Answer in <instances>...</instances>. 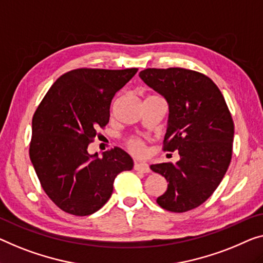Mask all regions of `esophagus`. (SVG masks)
Segmentation results:
<instances>
[{
	"label": "esophagus",
	"instance_id": "1",
	"mask_svg": "<svg viewBox=\"0 0 263 263\" xmlns=\"http://www.w3.org/2000/svg\"><path fill=\"white\" fill-rule=\"evenodd\" d=\"M133 169H135L136 171L144 172V174H150V172H151L150 166H148L146 163H135V166H133Z\"/></svg>",
	"mask_w": 263,
	"mask_h": 263
}]
</instances>
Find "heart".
<instances>
[{
	"instance_id": "b5f03b06",
	"label": "heart",
	"mask_w": 263,
	"mask_h": 263,
	"mask_svg": "<svg viewBox=\"0 0 263 263\" xmlns=\"http://www.w3.org/2000/svg\"><path fill=\"white\" fill-rule=\"evenodd\" d=\"M126 146L132 154L137 156H142L145 151V144L142 139L139 138H130L126 142Z\"/></svg>"
}]
</instances>
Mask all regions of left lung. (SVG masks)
<instances>
[{"mask_svg":"<svg viewBox=\"0 0 263 263\" xmlns=\"http://www.w3.org/2000/svg\"><path fill=\"white\" fill-rule=\"evenodd\" d=\"M145 84L165 98L169 121L164 151H178L176 164L151 165L165 177L159 206L185 213L204 203L224 177L233 155L234 121L216 84L204 74L181 67L146 68Z\"/></svg>","mask_w":263,"mask_h":263,"instance_id":"left-lung-1","label":"left lung"}]
</instances>
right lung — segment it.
<instances>
[{
  "mask_svg": "<svg viewBox=\"0 0 263 263\" xmlns=\"http://www.w3.org/2000/svg\"><path fill=\"white\" fill-rule=\"evenodd\" d=\"M138 68H78L54 82L31 121L29 157L47 196L65 213L87 216L111 197L113 182L133 160L120 147L87 152L109 120L116 93Z\"/></svg>",
  "mask_w": 263,
  "mask_h": 263,
  "instance_id": "obj_1",
  "label": "right lung"
}]
</instances>
